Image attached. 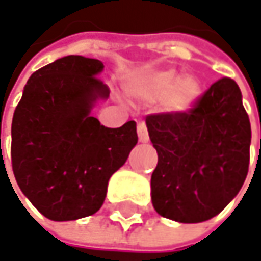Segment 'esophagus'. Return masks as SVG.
Masks as SVG:
<instances>
[{
	"mask_svg": "<svg viewBox=\"0 0 261 261\" xmlns=\"http://www.w3.org/2000/svg\"><path fill=\"white\" fill-rule=\"evenodd\" d=\"M137 136H139V140H140L142 143H145V142L149 140L148 128H146V124H145V122H139V124H137Z\"/></svg>",
	"mask_w": 261,
	"mask_h": 261,
	"instance_id": "1",
	"label": "esophagus"
}]
</instances>
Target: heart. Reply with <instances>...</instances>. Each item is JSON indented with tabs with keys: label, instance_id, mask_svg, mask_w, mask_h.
<instances>
[{
	"label": "heart",
	"instance_id": "b5f03b06",
	"mask_svg": "<svg viewBox=\"0 0 261 261\" xmlns=\"http://www.w3.org/2000/svg\"><path fill=\"white\" fill-rule=\"evenodd\" d=\"M125 90L136 99L155 102L163 99L169 112L181 113L189 110L201 95V83L193 75L178 79L174 69H151L130 75Z\"/></svg>",
	"mask_w": 261,
	"mask_h": 261
}]
</instances>
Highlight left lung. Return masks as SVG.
I'll use <instances>...</instances> for the list:
<instances>
[{
  "instance_id": "8db88e82",
  "label": "left lung",
  "mask_w": 261,
  "mask_h": 261,
  "mask_svg": "<svg viewBox=\"0 0 261 261\" xmlns=\"http://www.w3.org/2000/svg\"><path fill=\"white\" fill-rule=\"evenodd\" d=\"M159 163L151 177L155 212L196 224L219 215L248 175L251 124L234 80L224 77L192 109L146 116Z\"/></svg>"
}]
</instances>
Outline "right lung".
I'll return each mask as SVG.
<instances>
[{
	"label": "right lung",
	"instance_id": "right-lung-1",
	"mask_svg": "<svg viewBox=\"0 0 261 261\" xmlns=\"http://www.w3.org/2000/svg\"><path fill=\"white\" fill-rule=\"evenodd\" d=\"M102 62L62 57L36 71L12 121V168L30 202L51 221L96 213L110 177L137 143L136 122L107 128L90 115L109 87ZM1 142V140H0Z\"/></svg>",
	"mask_w": 261,
	"mask_h": 261
}]
</instances>
